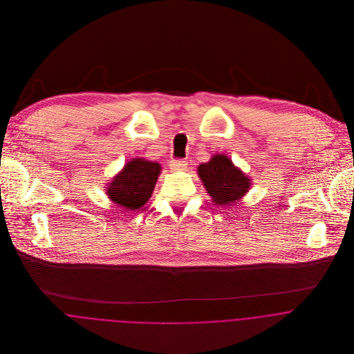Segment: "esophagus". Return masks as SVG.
I'll return each instance as SVG.
<instances>
[{"mask_svg":"<svg viewBox=\"0 0 354 354\" xmlns=\"http://www.w3.org/2000/svg\"><path fill=\"white\" fill-rule=\"evenodd\" d=\"M187 162L185 160H183V159H173L171 162H170V167L173 169V170H176V171H181V170H185L187 169Z\"/></svg>","mask_w":354,"mask_h":354,"instance_id":"34e87169","label":"esophagus"}]
</instances>
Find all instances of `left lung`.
<instances>
[{
    "mask_svg": "<svg viewBox=\"0 0 354 354\" xmlns=\"http://www.w3.org/2000/svg\"><path fill=\"white\" fill-rule=\"evenodd\" d=\"M198 174L211 202L216 205H234L250 189L251 180L226 155H214L198 167Z\"/></svg>",
    "mask_w": 354,
    "mask_h": 354,
    "instance_id": "1",
    "label": "left lung"
}]
</instances>
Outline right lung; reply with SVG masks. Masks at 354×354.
Segmentation results:
<instances>
[{"instance_id":"1","label":"right lung","mask_w":354,"mask_h":354,"mask_svg":"<svg viewBox=\"0 0 354 354\" xmlns=\"http://www.w3.org/2000/svg\"><path fill=\"white\" fill-rule=\"evenodd\" d=\"M159 173L160 165L158 162L133 158L109 183L106 195L111 202L125 209H139L151 198Z\"/></svg>"}]
</instances>
